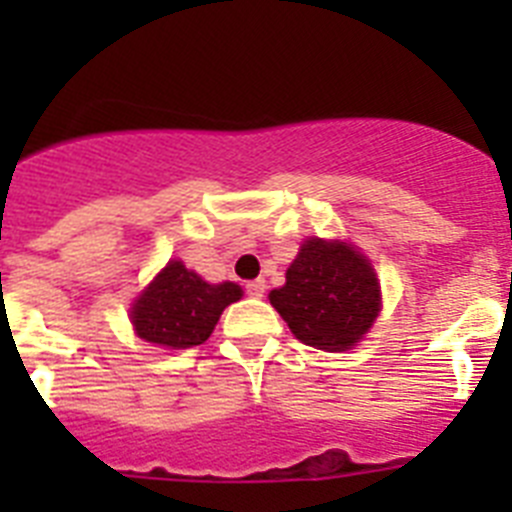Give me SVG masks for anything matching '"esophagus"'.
I'll use <instances>...</instances> for the list:
<instances>
[{
	"instance_id": "obj_1",
	"label": "esophagus",
	"mask_w": 512,
	"mask_h": 512,
	"mask_svg": "<svg viewBox=\"0 0 512 512\" xmlns=\"http://www.w3.org/2000/svg\"><path fill=\"white\" fill-rule=\"evenodd\" d=\"M246 292H248V295H251V297H264L266 282H264V279H253V282L246 284Z\"/></svg>"
}]
</instances>
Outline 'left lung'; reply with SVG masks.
Listing matches in <instances>:
<instances>
[{
    "label": "left lung",
    "mask_w": 512,
    "mask_h": 512,
    "mask_svg": "<svg viewBox=\"0 0 512 512\" xmlns=\"http://www.w3.org/2000/svg\"><path fill=\"white\" fill-rule=\"evenodd\" d=\"M269 300L302 343L346 351L379 315V282L354 246L310 238L287 269V284Z\"/></svg>",
    "instance_id": "obj_1"
}]
</instances>
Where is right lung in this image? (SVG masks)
I'll list each match as a JSON object with an SVG mask.
<instances>
[{"label": "right lung", "mask_w": 512, "mask_h": 512, "mask_svg": "<svg viewBox=\"0 0 512 512\" xmlns=\"http://www.w3.org/2000/svg\"><path fill=\"white\" fill-rule=\"evenodd\" d=\"M235 300H241L238 284H207L182 261H169L135 300L130 318L143 341L166 348H192L210 338L223 310Z\"/></svg>", "instance_id": "obj_1"}]
</instances>
